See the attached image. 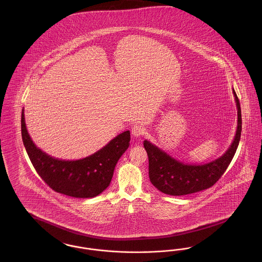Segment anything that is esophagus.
Masks as SVG:
<instances>
[{
	"instance_id": "1",
	"label": "esophagus",
	"mask_w": 262,
	"mask_h": 262,
	"mask_svg": "<svg viewBox=\"0 0 262 262\" xmlns=\"http://www.w3.org/2000/svg\"><path fill=\"white\" fill-rule=\"evenodd\" d=\"M132 134L135 137H142L145 134V128L141 125H136L132 127Z\"/></svg>"
}]
</instances>
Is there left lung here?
I'll use <instances>...</instances> for the list:
<instances>
[{
    "label": "left lung",
    "mask_w": 262,
    "mask_h": 262,
    "mask_svg": "<svg viewBox=\"0 0 262 262\" xmlns=\"http://www.w3.org/2000/svg\"><path fill=\"white\" fill-rule=\"evenodd\" d=\"M233 92L237 103V133L230 148L215 161L204 165H187L177 161L149 141H143L148 155L150 182L157 189L170 195H186L211 187L224 174L237 151L242 133L239 101L235 90Z\"/></svg>",
    "instance_id": "left-lung-1"
}]
</instances>
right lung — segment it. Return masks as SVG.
<instances>
[{
	"label": "right lung",
	"mask_w": 262,
	"mask_h": 262,
	"mask_svg": "<svg viewBox=\"0 0 262 262\" xmlns=\"http://www.w3.org/2000/svg\"><path fill=\"white\" fill-rule=\"evenodd\" d=\"M21 137L28 157L41 179L62 194L89 199L100 194L111 183L116 164L129 146V130L117 136L106 146L86 158L64 161L51 157L36 147L21 112Z\"/></svg>",
	"instance_id": "obj_1"
}]
</instances>
